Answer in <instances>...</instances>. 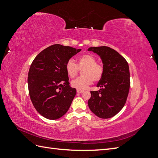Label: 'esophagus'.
Returning <instances> with one entry per match:
<instances>
[{"instance_id":"esophagus-1","label":"esophagus","mask_w":158,"mask_h":158,"mask_svg":"<svg viewBox=\"0 0 158 158\" xmlns=\"http://www.w3.org/2000/svg\"><path fill=\"white\" fill-rule=\"evenodd\" d=\"M77 92L78 94H82L83 92V90H81V89H77Z\"/></svg>"}]
</instances>
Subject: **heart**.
I'll return each instance as SVG.
<instances>
[{
    "label": "heart",
    "instance_id": "obj_1",
    "mask_svg": "<svg viewBox=\"0 0 158 158\" xmlns=\"http://www.w3.org/2000/svg\"><path fill=\"white\" fill-rule=\"evenodd\" d=\"M77 64L70 59L65 64V69L70 78H74L78 74L79 69L82 70V77L73 80L71 85L77 89H85L94 81H98L104 73L103 66L98 63L97 58L94 55L85 54L78 58Z\"/></svg>",
    "mask_w": 158,
    "mask_h": 158
}]
</instances>
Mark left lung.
I'll use <instances>...</instances> for the list:
<instances>
[{"instance_id":"left-lung-1","label":"left lung","mask_w":158,"mask_h":158,"mask_svg":"<svg viewBox=\"0 0 158 158\" xmlns=\"http://www.w3.org/2000/svg\"><path fill=\"white\" fill-rule=\"evenodd\" d=\"M100 57L104 73L97 87L91 91L88 106L99 118H110L117 114L126 103L130 87L129 67L125 58L108 46L90 47Z\"/></svg>"}]
</instances>
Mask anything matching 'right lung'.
Segmentation results:
<instances>
[{
	"label": "right lung",
	"mask_w": 158,
	"mask_h": 158,
	"mask_svg": "<svg viewBox=\"0 0 158 158\" xmlns=\"http://www.w3.org/2000/svg\"><path fill=\"white\" fill-rule=\"evenodd\" d=\"M81 49L54 44L40 52L28 73V89L33 105L39 114L56 120L70 108L77 91L69 85L65 64Z\"/></svg>",
	"instance_id": "right-lung-1"
}]
</instances>
